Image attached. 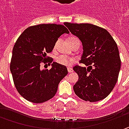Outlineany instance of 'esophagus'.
<instances>
[{
	"instance_id": "34e87169",
	"label": "esophagus",
	"mask_w": 129,
	"mask_h": 129,
	"mask_svg": "<svg viewBox=\"0 0 129 129\" xmlns=\"http://www.w3.org/2000/svg\"><path fill=\"white\" fill-rule=\"evenodd\" d=\"M67 70H68V72H73V70H72V68H70V67H69V68H67Z\"/></svg>"
}]
</instances>
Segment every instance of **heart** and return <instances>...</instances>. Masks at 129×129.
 <instances>
[{
	"mask_svg": "<svg viewBox=\"0 0 129 129\" xmlns=\"http://www.w3.org/2000/svg\"><path fill=\"white\" fill-rule=\"evenodd\" d=\"M73 39H76V38H72V39H70V40ZM56 61L57 63L64 65V66H70V65H72V63L75 62V59L71 58V57H66L64 55H59L56 58Z\"/></svg>",
	"mask_w": 129,
	"mask_h": 129,
	"instance_id": "b5f03b06",
	"label": "heart"
}]
</instances>
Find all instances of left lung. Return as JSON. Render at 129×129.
<instances>
[{"mask_svg":"<svg viewBox=\"0 0 129 129\" xmlns=\"http://www.w3.org/2000/svg\"><path fill=\"white\" fill-rule=\"evenodd\" d=\"M64 24L81 41L83 52L80 62L87 66L73 67L79 77L73 86L75 93L85 101H101L113 90L121 70L116 43L107 30L95 25Z\"/></svg>","mask_w":129,"mask_h":129,"instance_id":"left-lung-1","label":"left lung"}]
</instances>
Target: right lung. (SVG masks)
Masks as SVG:
<instances>
[{
	"label": "right lung",
	"mask_w": 129,
	"mask_h": 129,
	"mask_svg": "<svg viewBox=\"0 0 129 129\" xmlns=\"http://www.w3.org/2000/svg\"><path fill=\"white\" fill-rule=\"evenodd\" d=\"M64 33L69 31L61 24H39L27 28L18 38L10 70L18 92L26 100L41 103L55 95L59 83L68 73L67 67L55 62L49 70H41L40 65L52 63L53 59L47 54Z\"/></svg>",
	"instance_id": "1"
}]
</instances>
